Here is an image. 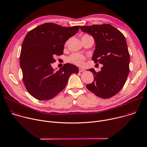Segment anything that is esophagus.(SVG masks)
Here are the masks:
<instances>
[{
    "label": "esophagus",
    "mask_w": 147,
    "mask_h": 147,
    "mask_svg": "<svg viewBox=\"0 0 147 147\" xmlns=\"http://www.w3.org/2000/svg\"><path fill=\"white\" fill-rule=\"evenodd\" d=\"M85 71V69L84 68H82V67L79 68V71L80 72H82V71Z\"/></svg>",
    "instance_id": "esophagus-1"
}]
</instances>
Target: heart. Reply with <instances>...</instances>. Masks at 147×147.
Returning <instances> with one entry per match:
<instances>
[{
    "instance_id": "heart-1",
    "label": "heart",
    "mask_w": 147,
    "mask_h": 147,
    "mask_svg": "<svg viewBox=\"0 0 147 147\" xmlns=\"http://www.w3.org/2000/svg\"><path fill=\"white\" fill-rule=\"evenodd\" d=\"M84 36H88V35L86 34ZM85 59V58L82 55L78 53H74L71 54L70 56L68 57L67 61L73 64H74L78 66H81L82 65Z\"/></svg>"
}]
</instances>
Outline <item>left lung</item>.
Returning <instances> with one entry per match:
<instances>
[{
    "label": "left lung",
    "mask_w": 147,
    "mask_h": 147,
    "mask_svg": "<svg viewBox=\"0 0 147 147\" xmlns=\"http://www.w3.org/2000/svg\"><path fill=\"white\" fill-rule=\"evenodd\" d=\"M95 42L92 60L103 66L96 72L90 69L94 81L87 89L99 97L108 99L118 93L126 82L129 73L130 55L123 34L110 24L81 26Z\"/></svg>",
    "instance_id": "left-lung-1"
}]
</instances>
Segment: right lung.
Wrapping results in <instances>:
<instances>
[{"mask_svg":"<svg viewBox=\"0 0 147 147\" xmlns=\"http://www.w3.org/2000/svg\"><path fill=\"white\" fill-rule=\"evenodd\" d=\"M80 26L64 27L54 23L42 24L26 35L20 54L23 81L28 92L39 100L53 99L66 86L78 67L66 63L59 69H53L54 57L63 54L65 42L76 34Z\"/></svg>","mask_w":147,"mask_h":147,"instance_id":"add662e5","label":"right lung"}]
</instances>
